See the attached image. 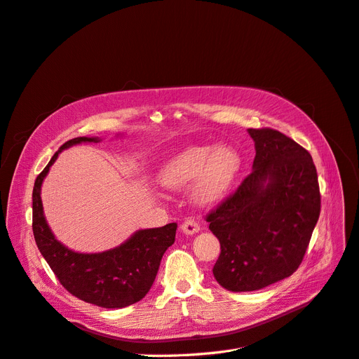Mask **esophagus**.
Listing matches in <instances>:
<instances>
[{
  "mask_svg": "<svg viewBox=\"0 0 359 359\" xmlns=\"http://www.w3.org/2000/svg\"><path fill=\"white\" fill-rule=\"evenodd\" d=\"M182 230L186 233V235H195V233L199 231V223L196 222L195 217H188L186 220L182 223Z\"/></svg>",
  "mask_w": 359,
  "mask_h": 359,
  "instance_id": "1",
  "label": "esophagus"
}]
</instances>
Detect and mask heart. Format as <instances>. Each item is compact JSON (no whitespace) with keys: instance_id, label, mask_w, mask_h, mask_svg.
Returning a JSON list of instances; mask_svg holds the SVG:
<instances>
[{"instance_id":"heart-1","label":"heart","mask_w":359,"mask_h":359,"mask_svg":"<svg viewBox=\"0 0 359 359\" xmlns=\"http://www.w3.org/2000/svg\"><path fill=\"white\" fill-rule=\"evenodd\" d=\"M239 167V155L231 148L192 147L171 160L163 168L160 179L167 188H182L199 179L196 199L201 204H214L230 189Z\"/></svg>"}]
</instances>
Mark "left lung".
<instances>
[{
	"mask_svg": "<svg viewBox=\"0 0 359 359\" xmlns=\"http://www.w3.org/2000/svg\"><path fill=\"white\" fill-rule=\"evenodd\" d=\"M248 132L252 173L205 215L222 249L212 274L231 292L259 290L298 270L321 211L311 154L278 130Z\"/></svg>",
	"mask_w": 359,
	"mask_h": 359,
	"instance_id": "obj_1",
	"label": "left lung"
}]
</instances>
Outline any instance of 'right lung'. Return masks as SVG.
Instances as JSON below:
<instances>
[{
	"label": "right lung",
	"mask_w": 359,
	"mask_h": 359,
	"mask_svg": "<svg viewBox=\"0 0 359 359\" xmlns=\"http://www.w3.org/2000/svg\"><path fill=\"white\" fill-rule=\"evenodd\" d=\"M98 137H74L60 147L41 173L32 194V230L39 252L63 287L88 304L102 308H124L141 301L149 292L167 248L175 243L176 223L139 230L123 245L101 254H79L60 243L45 222L41 184L58 154Z\"/></svg>",
	"instance_id": "obj_1"
}]
</instances>
